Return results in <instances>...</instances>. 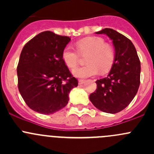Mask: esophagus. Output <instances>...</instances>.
<instances>
[{
	"label": "esophagus",
	"mask_w": 154,
	"mask_h": 154,
	"mask_svg": "<svg viewBox=\"0 0 154 154\" xmlns=\"http://www.w3.org/2000/svg\"><path fill=\"white\" fill-rule=\"evenodd\" d=\"M85 83V80H78V84L79 85H82Z\"/></svg>",
	"instance_id": "obj_1"
}]
</instances>
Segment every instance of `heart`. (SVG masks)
I'll use <instances>...</instances> for the list:
<instances>
[{
  "instance_id": "1",
  "label": "heart",
  "mask_w": 154,
  "mask_h": 154,
  "mask_svg": "<svg viewBox=\"0 0 154 154\" xmlns=\"http://www.w3.org/2000/svg\"><path fill=\"white\" fill-rule=\"evenodd\" d=\"M77 51L71 46L64 48L62 57L68 68H73L78 64L80 54H88L86 57V66L75 68L72 74L76 77L87 78L108 71L112 66L115 60V51L110 45L106 44L100 37H88L79 40L76 43Z\"/></svg>"
}]
</instances>
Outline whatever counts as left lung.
<instances>
[{
	"mask_svg": "<svg viewBox=\"0 0 154 154\" xmlns=\"http://www.w3.org/2000/svg\"><path fill=\"white\" fill-rule=\"evenodd\" d=\"M96 34H106L112 41L115 60L107 77L96 81L97 89L89 99L96 108L115 114L133 100L140 85V60L135 46L117 31L105 28Z\"/></svg>",
	"mask_w": 154,
	"mask_h": 154,
	"instance_id": "left-lung-1",
	"label": "left lung"
}]
</instances>
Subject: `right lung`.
I'll return each mask as SVG.
<instances>
[{
    "label": "right lung",
    "mask_w": 154,
    "mask_h": 154,
    "mask_svg": "<svg viewBox=\"0 0 154 154\" xmlns=\"http://www.w3.org/2000/svg\"><path fill=\"white\" fill-rule=\"evenodd\" d=\"M71 41L51 31L35 35L24 46L17 67L18 86L31 109L50 115L67 105L70 91L78 82L62 57Z\"/></svg>",
    "instance_id": "1"
}]
</instances>
